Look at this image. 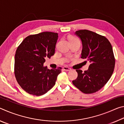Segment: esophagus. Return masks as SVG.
Masks as SVG:
<instances>
[{
  "label": "esophagus",
  "instance_id": "1",
  "mask_svg": "<svg viewBox=\"0 0 124 124\" xmlns=\"http://www.w3.org/2000/svg\"><path fill=\"white\" fill-rule=\"evenodd\" d=\"M63 70H66V71H70V70H71V68H69V67H64L63 68Z\"/></svg>",
  "mask_w": 124,
  "mask_h": 124
}]
</instances>
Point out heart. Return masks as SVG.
Here are the masks:
<instances>
[{
  "instance_id": "heart-1",
  "label": "heart",
  "mask_w": 124,
  "mask_h": 124,
  "mask_svg": "<svg viewBox=\"0 0 124 124\" xmlns=\"http://www.w3.org/2000/svg\"><path fill=\"white\" fill-rule=\"evenodd\" d=\"M78 40V39L76 38H75V37H72L70 39V40Z\"/></svg>"
}]
</instances>
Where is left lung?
Returning <instances> with one entry per match:
<instances>
[{
	"label": "left lung",
	"mask_w": 124,
	"mask_h": 124,
	"mask_svg": "<svg viewBox=\"0 0 124 124\" xmlns=\"http://www.w3.org/2000/svg\"><path fill=\"white\" fill-rule=\"evenodd\" d=\"M75 34L82 41L81 58L89 61L90 64L84 72L76 70L78 77L72 83L83 93H95L106 84L114 71L112 45L105 37L86 29L77 31Z\"/></svg>",
	"instance_id": "left-lung-1"
}]
</instances>
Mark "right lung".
Masks as SVG:
<instances>
[{
    "label": "right lung",
    "mask_w": 124,
    "mask_h": 124,
    "mask_svg": "<svg viewBox=\"0 0 124 124\" xmlns=\"http://www.w3.org/2000/svg\"><path fill=\"white\" fill-rule=\"evenodd\" d=\"M57 33L44 32L27 37L16 50L14 72L23 90L31 95L41 96L55 85L61 67L49 69L44 66L46 58L54 54Z\"/></svg>",
    "instance_id": "right-lung-1"
}]
</instances>
